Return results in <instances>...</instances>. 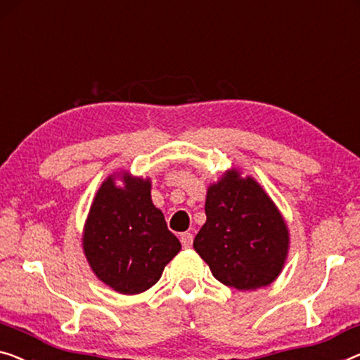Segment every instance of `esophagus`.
Wrapping results in <instances>:
<instances>
[{
    "label": "esophagus",
    "instance_id": "obj_1",
    "mask_svg": "<svg viewBox=\"0 0 360 360\" xmlns=\"http://www.w3.org/2000/svg\"><path fill=\"white\" fill-rule=\"evenodd\" d=\"M192 243H194V236H192V233H182L181 234V244L182 248L184 249H189Z\"/></svg>",
    "mask_w": 360,
    "mask_h": 360
}]
</instances>
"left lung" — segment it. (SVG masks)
<instances>
[{
    "mask_svg": "<svg viewBox=\"0 0 360 360\" xmlns=\"http://www.w3.org/2000/svg\"><path fill=\"white\" fill-rule=\"evenodd\" d=\"M207 221L194 249L219 283L240 291L268 286L288 254V228L275 203L252 178L238 173L208 189Z\"/></svg>",
    "mask_w": 360,
    "mask_h": 360,
    "instance_id": "obj_1",
    "label": "left lung"
}]
</instances>
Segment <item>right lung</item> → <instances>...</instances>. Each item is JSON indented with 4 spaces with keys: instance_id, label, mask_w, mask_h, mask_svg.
Wrapping results in <instances>:
<instances>
[{
    "instance_id": "right-lung-1",
    "label": "right lung",
    "mask_w": 360,
    "mask_h": 360,
    "mask_svg": "<svg viewBox=\"0 0 360 360\" xmlns=\"http://www.w3.org/2000/svg\"><path fill=\"white\" fill-rule=\"evenodd\" d=\"M84 250L95 275L115 291L139 294L160 280L181 250L163 213L150 198V182L124 174V187L101 184L85 224Z\"/></svg>"
}]
</instances>
